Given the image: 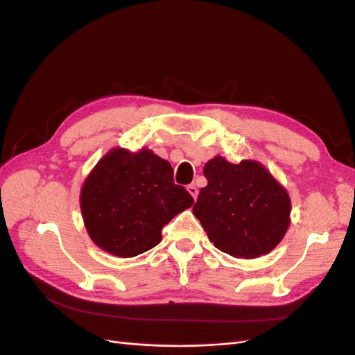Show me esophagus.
I'll use <instances>...</instances> for the list:
<instances>
[{
	"instance_id": "34e87169",
	"label": "esophagus",
	"mask_w": 355,
	"mask_h": 355,
	"mask_svg": "<svg viewBox=\"0 0 355 355\" xmlns=\"http://www.w3.org/2000/svg\"><path fill=\"white\" fill-rule=\"evenodd\" d=\"M188 192L189 194L194 197V200H197V196H198V189H197V187L194 185V184H191V185H188Z\"/></svg>"
}]
</instances>
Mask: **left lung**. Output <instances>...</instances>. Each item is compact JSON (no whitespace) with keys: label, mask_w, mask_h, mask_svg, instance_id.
<instances>
[{"label":"left lung","mask_w":355,"mask_h":355,"mask_svg":"<svg viewBox=\"0 0 355 355\" xmlns=\"http://www.w3.org/2000/svg\"><path fill=\"white\" fill-rule=\"evenodd\" d=\"M202 171L207 187L192 211L214 247L237 259L272 252L290 227L287 189L256 159L232 164L216 155Z\"/></svg>","instance_id":"left-lung-1"}]
</instances>
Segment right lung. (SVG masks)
Listing matches in <instances>:
<instances>
[{
    "label": "right lung",
    "instance_id": "right-lung-1",
    "mask_svg": "<svg viewBox=\"0 0 355 355\" xmlns=\"http://www.w3.org/2000/svg\"><path fill=\"white\" fill-rule=\"evenodd\" d=\"M194 198L175 185L170 163L151 149L112 148L96 164L80 192V209L92 241L118 257H135L161 241V230Z\"/></svg>",
    "mask_w": 355,
    "mask_h": 355
}]
</instances>
